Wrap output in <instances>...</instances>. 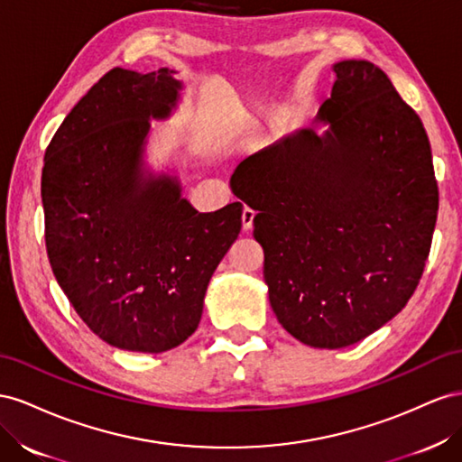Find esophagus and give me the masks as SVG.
Returning a JSON list of instances; mask_svg holds the SVG:
<instances>
[{"label":"esophagus","instance_id":"1","mask_svg":"<svg viewBox=\"0 0 462 462\" xmlns=\"http://www.w3.org/2000/svg\"><path fill=\"white\" fill-rule=\"evenodd\" d=\"M254 217H255V213H254L252 208L245 207V208L242 210V228H244L245 232H249V230L254 228Z\"/></svg>","mask_w":462,"mask_h":462}]
</instances>
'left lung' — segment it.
Wrapping results in <instances>:
<instances>
[{
    "label": "left lung",
    "instance_id": "obj_1",
    "mask_svg": "<svg viewBox=\"0 0 462 462\" xmlns=\"http://www.w3.org/2000/svg\"><path fill=\"white\" fill-rule=\"evenodd\" d=\"M333 71L313 125L247 156L230 180L257 210L276 319L328 350L360 342L406 306L439 205L426 129L389 77L365 60Z\"/></svg>",
    "mask_w": 462,
    "mask_h": 462
}]
</instances>
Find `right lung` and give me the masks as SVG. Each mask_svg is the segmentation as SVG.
I'll return each instance as SVG.
<instances>
[{"mask_svg": "<svg viewBox=\"0 0 462 462\" xmlns=\"http://www.w3.org/2000/svg\"><path fill=\"white\" fill-rule=\"evenodd\" d=\"M176 73L108 71L44 156L51 271L90 331L131 352L161 354L195 333L210 276L242 230V203L199 213L178 168L147 161L151 122L181 100Z\"/></svg>", "mask_w": 462, "mask_h": 462, "instance_id": "add662e5", "label": "right lung"}]
</instances>
